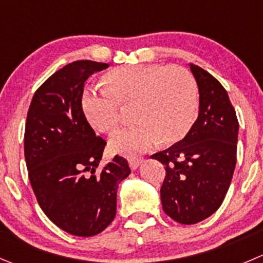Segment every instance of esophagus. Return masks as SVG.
Instances as JSON below:
<instances>
[{"label": "esophagus", "instance_id": "34e87169", "mask_svg": "<svg viewBox=\"0 0 263 263\" xmlns=\"http://www.w3.org/2000/svg\"><path fill=\"white\" fill-rule=\"evenodd\" d=\"M142 162H144V158L134 157V158H129L128 159V164H129V167H131V170H137Z\"/></svg>", "mask_w": 263, "mask_h": 263}]
</instances>
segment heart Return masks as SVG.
Returning a JSON list of instances; mask_svg holds the SVG:
<instances>
[{"label":"heart","instance_id":"b5f03b06","mask_svg":"<svg viewBox=\"0 0 263 263\" xmlns=\"http://www.w3.org/2000/svg\"><path fill=\"white\" fill-rule=\"evenodd\" d=\"M105 91L87 88L81 108L99 132L111 134L121 123V106L134 105L137 123L110 139L114 152L132 155L159 140L175 144L187 135L198 116V86L187 69L177 65H123L103 76Z\"/></svg>","mask_w":263,"mask_h":263}]
</instances>
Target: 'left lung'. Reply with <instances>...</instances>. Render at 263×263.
<instances>
[{
  "label": "left lung",
  "mask_w": 263,
  "mask_h": 263,
  "mask_svg": "<svg viewBox=\"0 0 263 263\" xmlns=\"http://www.w3.org/2000/svg\"><path fill=\"white\" fill-rule=\"evenodd\" d=\"M199 90V116L181 141L152 158L165 167V215L193 225L222 204L236 164L239 123L228 92L213 76L189 64Z\"/></svg>",
  "instance_id": "obj_1"
}]
</instances>
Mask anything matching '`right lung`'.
I'll return each instance as SVG.
<instances>
[{
  "label": "right lung",
  "mask_w": 263,
  "mask_h": 263,
  "mask_svg": "<svg viewBox=\"0 0 263 263\" xmlns=\"http://www.w3.org/2000/svg\"><path fill=\"white\" fill-rule=\"evenodd\" d=\"M108 67L68 64L35 91L27 114L24 155L37 202L58 228L76 236H93L110 225L118 185L131 173L119 155L96 171L106 142L81 108L86 80Z\"/></svg>",
  "instance_id": "1"
}]
</instances>
